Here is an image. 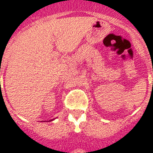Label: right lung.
<instances>
[{
	"label": "right lung",
	"instance_id": "right-lung-1",
	"mask_svg": "<svg viewBox=\"0 0 153 153\" xmlns=\"http://www.w3.org/2000/svg\"><path fill=\"white\" fill-rule=\"evenodd\" d=\"M49 121H51V120H49Z\"/></svg>",
	"mask_w": 153,
	"mask_h": 153
}]
</instances>
